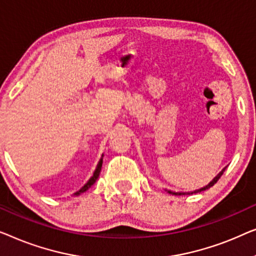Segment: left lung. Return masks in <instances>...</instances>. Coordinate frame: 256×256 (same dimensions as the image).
<instances>
[{"label":"left lung","mask_w":256,"mask_h":256,"mask_svg":"<svg viewBox=\"0 0 256 256\" xmlns=\"http://www.w3.org/2000/svg\"><path fill=\"white\" fill-rule=\"evenodd\" d=\"M225 169H226V167L225 168H222V172H219V174L217 175V176H214V180H212V181L208 183V184H206L205 186H203V188H200V189H197V190H194V192H172V190H167L166 189V192H168L169 194H172V195H192V194H196V192H204V190H206V189H210L212 186H214L216 183H217V181L219 178H220V176L222 175V172H225Z\"/></svg>","instance_id":"obj_1"}]
</instances>
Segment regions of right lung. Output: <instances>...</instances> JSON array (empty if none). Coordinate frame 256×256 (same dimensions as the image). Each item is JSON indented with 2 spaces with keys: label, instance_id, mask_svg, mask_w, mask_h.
<instances>
[{
  "label": "right lung",
  "instance_id": "obj_1",
  "mask_svg": "<svg viewBox=\"0 0 256 256\" xmlns=\"http://www.w3.org/2000/svg\"><path fill=\"white\" fill-rule=\"evenodd\" d=\"M102 164H103V156H102V158H100V161H98V164H97V167H96V169H95V172H94V174H92V176L88 180V182L86 183V184L82 186V188L78 190V192H74V196H78V195H81V194H84V192H87V190L90 188V186L94 184V183L96 182V180L98 178V176H100V169H102Z\"/></svg>",
  "mask_w": 256,
  "mask_h": 256
}]
</instances>
